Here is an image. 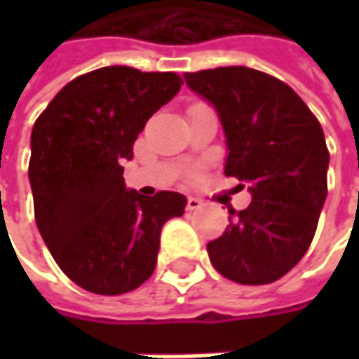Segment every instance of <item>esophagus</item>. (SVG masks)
Instances as JSON below:
<instances>
[{
  "label": "esophagus",
  "mask_w": 359,
  "mask_h": 359,
  "mask_svg": "<svg viewBox=\"0 0 359 359\" xmlns=\"http://www.w3.org/2000/svg\"><path fill=\"white\" fill-rule=\"evenodd\" d=\"M201 205H203V203H201L198 198H191V196L187 198V210H189V212H196V210H200Z\"/></svg>",
  "instance_id": "34e87169"
}]
</instances>
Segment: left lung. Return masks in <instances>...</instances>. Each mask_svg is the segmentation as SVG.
Listing matches in <instances>:
<instances>
[{"label": "left lung", "instance_id": "1", "mask_svg": "<svg viewBox=\"0 0 359 359\" xmlns=\"http://www.w3.org/2000/svg\"><path fill=\"white\" fill-rule=\"evenodd\" d=\"M212 105L226 135V175L248 187L252 203L229 210V226L208 243L214 268L231 282L264 285L308 252L327 196L324 130L290 86L252 67L184 74Z\"/></svg>", "mask_w": 359, "mask_h": 359}]
</instances>
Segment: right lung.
<instances>
[{
    "label": "right lung",
    "instance_id": "1",
    "mask_svg": "<svg viewBox=\"0 0 359 359\" xmlns=\"http://www.w3.org/2000/svg\"><path fill=\"white\" fill-rule=\"evenodd\" d=\"M182 83L172 72L109 65L69 81L35 121L29 184L37 229L63 273L91 294L140 287L158 264L163 224L184 215L186 196H142L126 187L121 168L145 121Z\"/></svg>",
    "mask_w": 359,
    "mask_h": 359
}]
</instances>
